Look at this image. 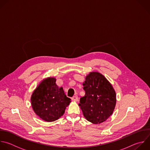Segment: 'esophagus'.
<instances>
[{
  "label": "esophagus",
  "mask_w": 150,
  "mask_h": 150,
  "mask_svg": "<svg viewBox=\"0 0 150 150\" xmlns=\"http://www.w3.org/2000/svg\"><path fill=\"white\" fill-rule=\"evenodd\" d=\"M71 99H72V100L74 101H77L78 99V96L75 95V96H74Z\"/></svg>",
  "instance_id": "34e87169"
}]
</instances>
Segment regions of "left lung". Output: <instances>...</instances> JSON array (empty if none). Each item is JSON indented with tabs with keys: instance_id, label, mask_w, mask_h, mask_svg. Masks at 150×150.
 I'll list each match as a JSON object with an SVG mask.
<instances>
[{
	"instance_id": "obj_1",
	"label": "left lung",
	"mask_w": 150,
	"mask_h": 150,
	"mask_svg": "<svg viewBox=\"0 0 150 150\" xmlns=\"http://www.w3.org/2000/svg\"><path fill=\"white\" fill-rule=\"evenodd\" d=\"M85 96L80 98L84 117L98 124L105 121L112 114L116 104V93L110 82L101 74L90 72L83 83Z\"/></svg>"
}]
</instances>
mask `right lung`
Listing matches in <instances>:
<instances>
[{"label":"right lung","instance_id":"add662e5","mask_svg":"<svg viewBox=\"0 0 150 150\" xmlns=\"http://www.w3.org/2000/svg\"><path fill=\"white\" fill-rule=\"evenodd\" d=\"M71 99L65 94L62 87L56 84L55 78L43 80L31 96V104L34 112L42 120L52 122L64 115Z\"/></svg>","mask_w":150,"mask_h":150}]
</instances>
